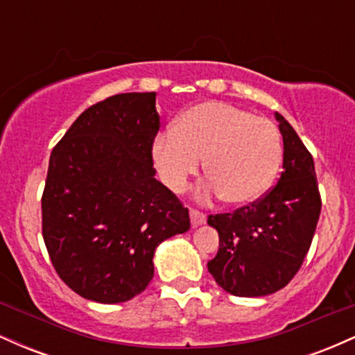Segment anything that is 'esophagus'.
Returning a JSON list of instances; mask_svg holds the SVG:
<instances>
[{
    "instance_id": "esophagus-1",
    "label": "esophagus",
    "mask_w": 355,
    "mask_h": 355,
    "mask_svg": "<svg viewBox=\"0 0 355 355\" xmlns=\"http://www.w3.org/2000/svg\"><path fill=\"white\" fill-rule=\"evenodd\" d=\"M190 220H191V227H198L202 225V223H205L207 215L198 209H190Z\"/></svg>"
}]
</instances>
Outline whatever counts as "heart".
I'll use <instances>...</instances> for the list:
<instances>
[{
	"label": "heart",
	"instance_id": "b5f03b06",
	"mask_svg": "<svg viewBox=\"0 0 355 355\" xmlns=\"http://www.w3.org/2000/svg\"><path fill=\"white\" fill-rule=\"evenodd\" d=\"M282 138L270 120L245 110L205 101L182 113L153 144V160L170 189L183 190L202 158L210 180L205 193L248 203L272 185L282 162Z\"/></svg>",
	"mask_w": 355,
	"mask_h": 355
}]
</instances>
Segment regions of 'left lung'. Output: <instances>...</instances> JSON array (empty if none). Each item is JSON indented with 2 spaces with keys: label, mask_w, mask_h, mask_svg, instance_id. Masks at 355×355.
<instances>
[{
  "label": "left lung",
  "mask_w": 355,
  "mask_h": 355,
  "mask_svg": "<svg viewBox=\"0 0 355 355\" xmlns=\"http://www.w3.org/2000/svg\"><path fill=\"white\" fill-rule=\"evenodd\" d=\"M284 138V172L250 205L209 215L220 248L209 272L237 297L274 294L294 279L311 248L322 209L315 166L295 130L275 113Z\"/></svg>",
  "instance_id": "8db88e82"
}]
</instances>
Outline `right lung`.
<instances>
[{"label": "right lung", "instance_id": "1", "mask_svg": "<svg viewBox=\"0 0 355 355\" xmlns=\"http://www.w3.org/2000/svg\"><path fill=\"white\" fill-rule=\"evenodd\" d=\"M157 95L120 93L85 110L50 155L42 232L73 292L120 304L153 279L158 243L190 229L189 209L155 178Z\"/></svg>", "mask_w": 355, "mask_h": 355}]
</instances>
